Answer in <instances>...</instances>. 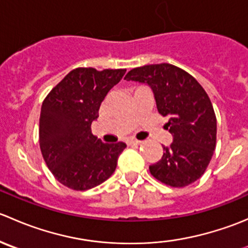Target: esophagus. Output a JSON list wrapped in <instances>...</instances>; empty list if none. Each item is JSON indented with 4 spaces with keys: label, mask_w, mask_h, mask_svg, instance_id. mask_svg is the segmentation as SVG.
I'll return each mask as SVG.
<instances>
[{
    "label": "esophagus",
    "mask_w": 248,
    "mask_h": 248,
    "mask_svg": "<svg viewBox=\"0 0 248 248\" xmlns=\"http://www.w3.org/2000/svg\"><path fill=\"white\" fill-rule=\"evenodd\" d=\"M128 144L129 145H140L141 144V141H140V140H136V139H131L128 141Z\"/></svg>",
    "instance_id": "esophagus-1"
}]
</instances>
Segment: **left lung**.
I'll return each mask as SVG.
<instances>
[{"instance_id":"8db88e82","label":"left lung","mask_w":248,"mask_h":248,"mask_svg":"<svg viewBox=\"0 0 248 248\" xmlns=\"http://www.w3.org/2000/svg\"><path fill=\"white\" fill-rule=\"evenodd\" d=\"M124 79L146 82L154 91L158 112L168 117L166 128L172 142L163 146L162 158L149 167L152 176L179 188L201 179L214 155L217 133L214 107L202 85L170 63L138 67Z\"/></svg>"}]
</instances>
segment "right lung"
<instances>
[{
  "instance_id": "obj_1",
  "label": "right lung",
  "mask_w": 248,
  "mask_h": 248,
  "mask_svg": "<svg viewBox=\"0 0 248 248\" xmlns=\"http://www.w3.org/2000/svg\"><path fill=\"white\" fill-rule=\"evenodd\" d=\"M126 69L79 68L69 72L44 98L39 146L55 179L74 191L98 186L112 175L126 144H104L92 134L107 93Z\"/></svg>"
}]
</instances>
